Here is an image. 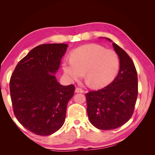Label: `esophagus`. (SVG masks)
I'll return each mask as SVG.
<instances>
[{
	"label": "esophagus",
	"mask_w": 155,
	"mask_h": 155,
	"mask_svg": "<svg viewBox=\"0 0 155 155\" xmlns=\"http://www.w3.org/2000/svg\"><path fill=\"white\" fill-rule=\"evenodd\" d=\"M75 92L78 93V92H80V93H83L84 92V91L83 90V89H81V88H79V87H77L76 88V90H75Z\"/></svg>",
	"instance_id": "1"
}]
</instances>
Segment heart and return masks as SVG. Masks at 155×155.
<instances>
[{"label":"heart","instance_id":"b5f03b06","mask_svg":"<svg viewBox=\"0 0 155 155\" xmlns=\"http://www.w3.org/2000/svg\"><path fill=\"white\" fill-rule=\"evenodd\" d=\"M120 61L114 51L91 44L75 50L71 59H64L63 70L70 81L85 78L92 87L101 88L113 80L118 71Z\"/></svg>","mask_w":155,"mask_h":155}]
</instances>
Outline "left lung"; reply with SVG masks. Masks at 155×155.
<instances>
[{"label": "left lung", "mask_w": 155, "mask_h": 155, "mask_svg": "<svg viewBox=\"0 0 155 155\" xmlns=\"http://www.w3.org/2000/svg\"><path fill=\"white\" fill-rule=\"evenodd\" d=\"M112 46L120 59L118 76L109 85L85 94L89 120L101 130L114 129L127 122L138 96V76L133 61L118 45L113 43Z\"/></svg>", "instance_id": "obj_1"}]
</instances>
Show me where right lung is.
<instances>
[{
    "label": "right lung",
    "instance_id": "right-lung-1",
    "mask_svg": "<svg viewBox=\"0 0 155 155\" xmlns=\"http://www.w3.org/2000/svg\"><path fill=\"white\" fill-rule=\"evenodd\" d=\"M67 44H45L33 48L18 63L10 91L14 114L19 123L39 136L54 133L63 126L74 85L63 86L54 74Z\"/></svg>",
    "mask_w": 155,
    "mask_h": 155
}]
</instances>
